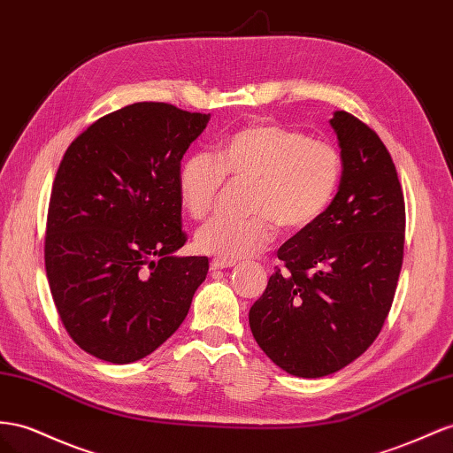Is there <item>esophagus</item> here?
<instances>
[{"label": "esophagus", "instance_id": "obj_1", "mask_svg": "<svg viewBox=\"0 0 453 453\" xmlns=\"http://www.w3.org/2000/svg\"><path fill=\"white\" fill-rule=\"evenodd\" d=\"M234 265H236V261L223 259V257H217V259L211 261V271H225V268H232Z\"/></svg>", "mask_w": 453, "mask_h": 453}]
</instances>
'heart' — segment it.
<instances>
[{"label":"heart","instance_id":"1","mask_svg":"<svg viewBox=\"0 0 453 453\" xmlns=\"http://www.w3.org/2000/svg\"><path fill=\"white\" fill-rule=\"evenodd\" d=\"M341 154L334 144L271 121L240 127L219 144L215 160L192 154L179 167L177 190L185 211L203 221L230 185L243 188L248 213L215 219L196 234L203 253L242 259L266 248L276 234L311 226L332 203L341 180Z\"/></svg>","mask_w":453,"mask_h":453}]
</instances>
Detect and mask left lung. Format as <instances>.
Here are the masks:
<instances>
[{"label":"left lung","mask_w":453,"mask_h":453,"mask_svg":"<svg viewBox=\"0 0 453 453\" xmlns=\"http://www.w3.org/2000/svg\"><path fill=\"white\" fill-rule=\"evenodd\" d=\"M329 124L343 160L339 192L278 250L282 268L250 311L257 345L297 377L335 373L370 349L404 261L406 205L387 146L349 112Z\"/></svg>","instance_id":"1"}]
</instances>
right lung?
<instances>
[{
    "label": "right lung",
    "instance_id": "add662e5",
    "mask_svg": "<svg viewBox=\"0 0 453 453\" xmlns=\"http://www.w3.org/2000/svg\"><path fill=\"white\" fill-rule=\"evenodd\" d=\"M210 114L135 103L78 135L53 180L45 228L49 289L68 335L91 357L131 364L185 320L207 257L187 243L177 175Z\"/></svg>",
    "mask_w": 453,
    "mask_h": 453
}]
</instances>
